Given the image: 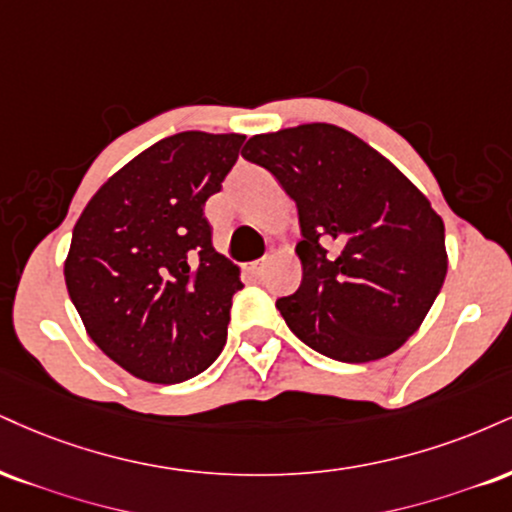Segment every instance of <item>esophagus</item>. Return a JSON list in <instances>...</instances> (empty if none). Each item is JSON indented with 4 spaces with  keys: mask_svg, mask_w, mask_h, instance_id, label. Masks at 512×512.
<instances>
[{
    "mask_svg": "<svg viewBox=\"0 0 512 512\" xmlns=\"http://www.w3.org/2000/svg\"><path fill=\"white\" fill-rule=\"evenodd\" d=\"M267 264H269V260H267V257H262V260L252 262L248 269H250V272H252V274H255V276H262V274H264V269H267Z\"/></svg>",
    "mask_w": 512,
    "mask_h": 512,
    "instance_id": "obj_1",
    "label": "esophagus"
}]
</instances>
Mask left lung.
I'll use <instances>...</instances> for the list:
<instances>
[{
	"mask_svg": "<svg viewBox=\"0 0 512 512\" xmlns=\"http://www.w3.org/2000/svg\"><path fill=\"white\" fill-rule=\"evenodd\" d=\"M243 157L298 207L303 281L276 300L300 341L338 362L391 355L446 279V233L429 200L374 147L331 123L252 135Z\"/></svg>",
	"mask_w": 512,
	"mask_h": 512,
	"instance_id": "8db88e82",
	"label": "left lung"
}]
</instances>
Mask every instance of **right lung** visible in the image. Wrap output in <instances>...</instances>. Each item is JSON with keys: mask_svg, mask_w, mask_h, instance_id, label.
<instances>
[{"mask_svg": "<svg viewBox=\"0 0 512 512\" xmlns=\"http://www.w3.org/2000/svg\"><path fill=\"white\" fill-rule=\"evenodd\" d=\"M243 140L169 135L116 171L76 221L66 288L92 341L133 377L178 384L224 348L243 283L214 250L205 202Z\"/></svg>", "mask_w": 512, "mask_h": 512, "instance_id": "right-lung-1", "label": "right lung"}]
</instances>
